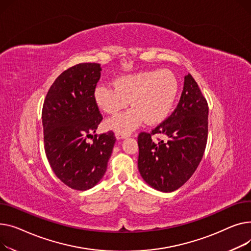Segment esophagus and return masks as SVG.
<instances>
[{
	"label": "esophagus",
	"instance_id": "obj_1",
	"mask_svg": "<svg viewBox=\"0 0 251 251\" xmlns=\"http://www.w3.org/2000/svg\"><path fill=\"white\" fill-rule=\"evenodd\" d=\"M115 137L117 140H121V139H125L127 137V135H125V134H122V132H115Z\"/></svg>",
	"mask_w": 251,
	"mask_h": 251
}]
</instances>
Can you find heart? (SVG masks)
Segmentation results:
<instances>
[{
  "label": "heart",
  "instance_id": "heart-1",
  "mask_svg": "<svg viewBox=\"0 0 251 251\" xmlns=\"http://www.w3.org/2000/svg\"><path fill=\"white\" fill-rule=\"evenodd\" d=\"M178 80L169 70L141 71L116 78L114 86L100 84L94 100L106 113H116L130 104L132 108L108 119L104 126L128 134L144 121L156 125L167 119L178 94Z\"/></svg>",
  "mask_w": 251,
  "mask_h": 251
}]
</instances>
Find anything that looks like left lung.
<instances>
[{"mask_svg":"<svg viewBox=\"0 0 251 251\" xmlns=\"http://www.w3.org/2000/svg\"><path fill=\"white\" fill-rule=\"evenodd\" d=\"M208 102L188 73L177 106L170 116L138 136V168L143 179L157 190L170 193L182 186L197 170L208 141ZM168 140L154 142L153 135Z\"/></svg>","mask_w":251,"mask_h":251,"instance_id":"8db88e82","label":"left lung"}]
</instances>
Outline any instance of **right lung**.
Instances as JSON below:
<instances>
[{
	"mask_svg": "<svg viewBox=\"0 0 251 251\" xmlns=\"http://www.w3.org/2000/svg\"><path fill=\"white\" fill-rule=\"evenodd\" d=\"M100 75L96 63L67 69L50 86L42 106L49 163L58 179L77 190L89 189L103 177L116 140L112 130L92 136L103 119L93 96Z\"/></svg>",
	"mask_w": 251,
	"mask_h": 251,
	"instance_id": "right-lung-1",
	"label": "right lung"
}]
</instances>
